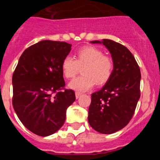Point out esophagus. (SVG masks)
I'll list each match as a JSON object with an SVG mask.
<instances>
[{"mask_svg":"<svg viewBox=\"0 0 160 160\" xmlns=\"http://www.w3.org/2000/svg\"><path fill=\"white\" fill-rule=\"evenodd\" d=\"M82 95V93L80 92H75V96H76V98H80V96Z\"/></svg>","mask_w":160,"mask_h":160,"instance_id":"esophagus-1","label":"esophagus"}]
</instances>
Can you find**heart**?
<instances>
[{
    "mask_svg": "<svg viewBox=\"0 0 160 160\" xmlns=\"http://www.w3.org/2000/svg\"><path fill=\"white\" fill-rule=\"evenodd\" d=\"M82 69L83 75L73 79L69 87L77 91H87L94 85L105 84L111 78L114 71V63L111 58L104 55L102 49L92 46L80 48L76 52V59L70 56L64 58L62 70L66 78H73Z\"/></svg>",
    "mask_w": 160,
    "mask_h": 160,
    "instance_id": "1",
    "label": "heart"
}]
</instances>
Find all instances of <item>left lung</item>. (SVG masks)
I'll use <instances>...</instances> for the list:
<instances>
[{"label": "left lung", "mask_w": 160, "mask_h": 160, "mask_svg": "<svg viewBox=\"0 0 160 160\" xmlns=\"http://www.w3.org/2000/svg\"><path fill=\"white\" fill-rule=\"evenodd\" d=\"M108 49L114 63L111 78L91 94L88 122L102 134L122 129L132 118L140 98V69L132 53L124 46L109 39L93 41Z\"/></svg>", "instance_id": "obj_1"}]
</instances>
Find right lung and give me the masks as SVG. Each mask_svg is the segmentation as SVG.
Wrapping results in <instances>:
<instances>
[{
  "label": "right lung",
  "instance_id": "obj_1",
  "mask_svg": "<svg viewBox=\"0 0 160 160\" xmlns=\"http://www.w3.org/2000/svg\"><path fill=\"white\" fill-rule=\"evenodd\" d=\"M71 44L44 40L29 46L20 57L12 74V106L20 121L31 132L48 136L58 131L66 110L75 101L65 89L62 62Z\"/></svg>",
  "mask_w": 160,
  "mask_h": 160
}]
</instances>
